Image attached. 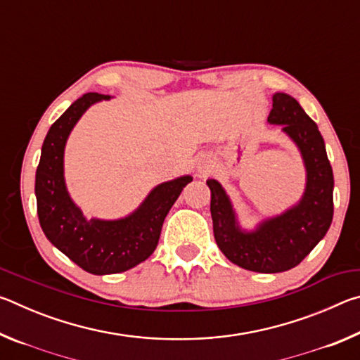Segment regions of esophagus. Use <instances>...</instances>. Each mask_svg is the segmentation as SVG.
Segmentation results:
<instances>
[{
    "label": "esophagus",
    "mask_w": 360,
    "mask_h": 360,
    "mask_svg": "<svg viewBox=\"0 0 360 360\" xmlns=\"http://www.w3.org/2000/svg\"><path fill=\"white\" fill-rule=\"evenodd\" d=\"M198 169H200V173H203V174H208L210 172H211V165L208 162H205L203 165H200L198 167Z\"/></svg>",
    "instance_id": "1"
}]
</instances>
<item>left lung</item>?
Returning a JSON list of instances; mask_svg holds the SVG:
<instances>
[{"mask_svg":"<svg viewBox=\"0 0 360 360\" xmlns=\"http://www.w3.org/2000/svg\"><path fill=\"white\" fill-rule=\"evenodd\" d=\"M270 124L283 125L294 139L307 167V188L300 203L284 214L268 219L255 231H241L222 186L211 188L214 238L225 257L245 270L279 273L297 266L324 238L333 217V173L318 125L298 101L285 94L273 95Z\"/></svg>","mask_w":360,"mask_h":360,"instance_id":"8db88e82","label":"left lung"}]
</instances>
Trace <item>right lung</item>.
Listing matches in <instances>:
<instances>
[{
    "mask_svg": "<svg viewBox=\"0 0 360 360\" xmlns=\"http://www.w3.org/2000/svg\"><path fill=\"white\" fill-rule=\"evenodd\" d=\"M108 98L109 95L85 94L53 122L42 144L34 184L39 224L47 240L92 275L127 271L148 259L155 251L168 211L192 181V176H182L157 186L125 219L87 221L66 192L63 152L70 131L85 109Z\"/></svg>",
    "mask_w": 360,
    "mask_h": 360,
    "instance_id": "right-lung-1",
    "label": "right lung"
}]
</instances>
